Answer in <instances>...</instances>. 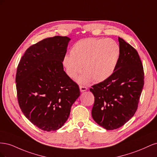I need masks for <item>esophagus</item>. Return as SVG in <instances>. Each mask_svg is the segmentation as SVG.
<instances>
[{
    "label": "esophagus",
    "instance_id": "34e87169",
    "mask_svg": "<svg viewBox=\"0 0 157 157\" xmlns=\"http://www.w3.org/2000/svg\"><path fill=\"white\" fill-rule=\"evenodd\" d=\"M79 88H80V92H84V91H86L87 89H88L86 86H82V85H80Z\"/></svg>",
    "mask_w": 157,
    "mask_h": 157
}]
</instances>
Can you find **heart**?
Returning <instances> with one entry per match:
<instances>
[{
	"label": "heart",
	"instance_id": "heart-1",
	"mask_svg": "<svg viewBox=\"0 0 157 157\" xmlns=\"http://www.w3.org/2000/svg\"><path fill=\"white\" fill-rule=\"evenodd\" d=\"M65 56L63 63L69 77L75 78L82 71V82L105 80L115 71L121 56L120 46L111 39L88 38L77 41Z\"/></svg>",
	"mask_w": 157,
	"mask_h": 157
}]
</instances>
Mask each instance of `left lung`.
Wrapping results in <instances>:
<instances>
[{
  "mask_svg": "<svg viewBox=\"0 0 157 157\" xmlns=\"http://www.w3.org/2000/svg\"><path fill=\"white\" fill-rule=\"evenodd\" d=\"M121 56L111 77L94 84L93 119L106 130H115L126 123L136 112L144 85L143 65L137 50L118 37Z\"/></svg>",
  "mask_w": 157,
  "mask_h": 157,
  "instance_id": "1",
  "label": "left lung"
}]
</instances>
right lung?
Listing matches in <instances>:
<instances>
[{"mask_svg": "<svg viewBox=\"0 0 157 157\" xmlns=\"http://www.w3.org/2000/svg\"><path fill=\"white\" fill-rule=\"evenodd\" d=\"M69 40L61 36L42 40L27 49L17 65L19 105L27 119L44 131L62 126L80 96L78 84L63 71Z\"/></svg>", "mask_w": 157, "mask_h": 157, "instance_id": "1", "label": "right lung"}]
</instances>
